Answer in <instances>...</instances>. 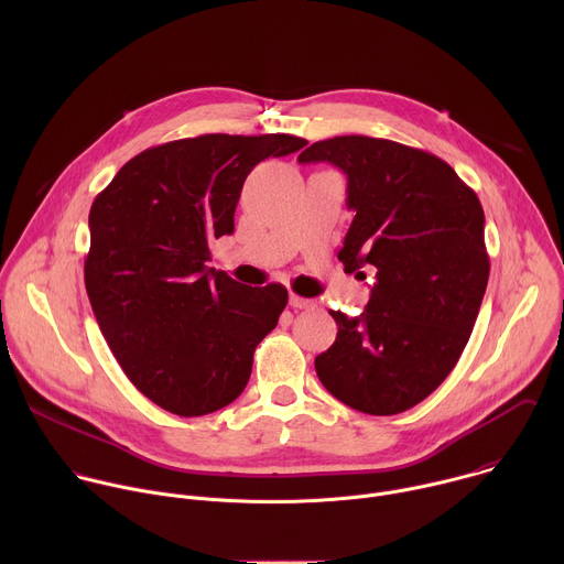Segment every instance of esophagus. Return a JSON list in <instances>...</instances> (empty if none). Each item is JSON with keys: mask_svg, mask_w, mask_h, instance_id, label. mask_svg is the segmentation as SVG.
Listing matches in <instances>:
<instances>
[{"mask_svg": "<svg viewBox=\"0 0 564 564\" xmlns=\"http://www.w3.org/2000/svg\"><path fill=\"white\" fill-rule=\"evenodd\" d=\"M290 305L294 310H307V307H314V301L305 299V296H299V294H290Z\"/></svg>", "mask_w": 564, "mask_h": 564, "instance_id": "esophagus-1", "label": "esophagus"}]
</instances>
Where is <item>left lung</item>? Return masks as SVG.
Wrapping results in <instances>:
<instances>
[{"label": "left lung", "mask_w": 564, "mask_h": 564, "mask_svg": "<svg viewBox=\"0 0 564 564\" xmlns=\"http://www.w3.org/2000/svg\"><path fill=\"white\" fill-rule=\"evenodd\" d=\"M299 163L348 176L355 212L339 250L346 272L375 268L359 316L330 310L335 344L314 359L333 397L368 415H397L455 368L489 283L485 209L442 158L368 135L310 144Z\"/></svg>", "instance_id": "left-lung-1"}]
</instances>
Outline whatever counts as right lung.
<instances>
[{
  "label": "right lung",
  "mask_w": 564,
  "mask_h": 564,
  "mask_svg": "<svg viewBox=\"0 0 564 564\" xmlns=\"http://www.w3.org/2000/svg\"><path fill=\"white\" fill-rule=\"evenodd\" d=\"M305 144L288 133L174 140L131 158L96 196L87 294L120 368L160 409L209 415L248 386L288 290L207 268L209 240L234 231L240 189L261 160Z\"/></svg>",
  "instance_id": "1"
}]
</instances>
